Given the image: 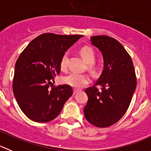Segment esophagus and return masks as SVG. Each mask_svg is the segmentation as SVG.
<instances>
[{"instance_id": "obj_1", "label": "esophagus", "mask_w": 151, "mask_h": 151, "mask_svg": "<svg viewBox=\"0 0 151 151\" xmlns=\"http://www.w3.org/2000/svg\"><path fill=\"white\" fill-rule=\"evenodd\" d=\"M78 91H79V90L75 89V88H74V95H75V94H77V93L78 92Z\"/></svg>"}]
</instances>
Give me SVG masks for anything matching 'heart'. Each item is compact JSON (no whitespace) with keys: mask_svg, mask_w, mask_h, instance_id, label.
Instances as JSON below:
<instances>
[{"mask_svg":"<svg viewBox=\"0 0 151 151\" xmlns=\"http://www.w3.org/2000/svg\"><path fill=\"white\" fill-rule=\"evenodd\" d=\"M80 53L84 60L87 63L89 64V67L91 68H95V65L93 63L95 60V53L94 50L91 47L88 46H84L80 50ZM68 62V54L65 53L60 62V67L62 70H65L67 68ZM63 83L71 87L75 88H80L83 87L84 86L87 85L90 82V79L88 75L83 74H78V73H71L65 76L63 79Z\"/></svg>","mask_w":151,"mask_h":151,"instance_id":"heart-1","label":"heart"}]
</instances>
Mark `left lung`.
Listing matches in <instances>:
<instances>
[{"label":"left lung","mask_w":151,"mask_h":151,"mask_svg":"<svg viewBox=\"0 0 151 151\" xmlns=\"http://www.w3.org/2000/svg\"><path fill=\"white\" fill-rule=\"evenodd\" d=\"M91 42L102 53L104 65L96 83L85 90L88 100L84 115L94 126L107 127L118 122L127 110L136 90V73L130 56L116 39L95 36ZM97 85L102 87L101 91Z\"/></svg>","instance_id":"1"}]
</instances>
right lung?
Returning a JSON list of instances; mask_svg holds the SVG:
<instances>
[{"instance_id":"right-lung-1","label":"right lung","mask_w":151,"mask_h":151,"mask_svg":"<svg viewBox=\"0 0 151 151\" xmlns=\"http://www.w3.org/2000/svg\"><path fill=\"white\" fill-rule=\"evenodd\" d=\"M81 37L82 35L43 33L31 41L18 58L12 89L19 107L30 120H53L72 95L71 86L52 87V81L60 73L63 55Z\"/></svg>"}]
</instances>
